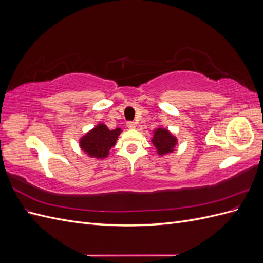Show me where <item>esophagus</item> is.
I'll return each instance as SVG.
<instances>
[{
	"label": "esophagus",
	"mask_w": 263,
	"mask_h": 263,
	"mask_svg": "<svg viewBox=\"0 0 263 263\" xmlns=\"http://www.w3.org/2000/svg\"><path fill=\"white\" fill-rule=\"evenodd\" d=\"M127 127H128V128H130V129L136 128V123H135V122H127Z\"/></svg>",
	"instance_id": "1"
}]
</instances>
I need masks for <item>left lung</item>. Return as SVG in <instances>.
I'll use <instances>...</instances> for the list:
<instances>
[{
  "label": "left lung",
  "mask_w": 263,
  "mask_h": 263,
  "mask_svg": "<svg viewBox=\"0 0 263 263\" xmlns=\"http://www.w3.org/2000/svg\"><path fill=\"white\" fill-rule=\"evenodd\" d=\"M153 144L157 148L159 155H165L168 153H172L174 146L177 144V139L172 136L169 130L158 128L155 132Z\"/></svg>",
  "instance_id": "left-lung-1"
}]
</instances>
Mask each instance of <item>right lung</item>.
Here are the masks:
<instances>
[{"mask_svg": "<svg viewBox=\"0 0 263 263\" xmlns=\"http://www.w3.org/2000/svg\"><path fill=\"white\" fill-rule=\"evenodd\" d=\"M121 132V128L109 130L104 124H100L81 138L80 147L90 157L105 158L110 148L115 146Z\"/></svg>", "mask_w": 263, "mask_h": 263, "instance_id": "add662e5", "label": "right lung"}]
</instances>
